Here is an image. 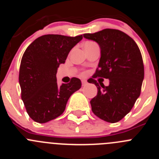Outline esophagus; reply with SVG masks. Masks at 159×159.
<instances>
[{
  "label": "esophagus",
  "mask_w": 159,
  "mask_h": 159,
  "mask_svg": "<svg viewBox=\"0 0 159 159\" xmlns=\"http://www.w3.org/2000/svg\"><path fill=\"white\" fill-rule=\"evenodd\" d=\"M87 84H88V82H87L86 80H82V84L84 85H84H86Z\"/></svg>",
  "instance_id": "obj_1"
}]
</instances>
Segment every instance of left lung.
<instances>
[{
  "instance_id": "1",
  "label": "left lung",
  "mask_w": 159,
  "mask_h": 159,
  "mask_svg": "<svg viewBox=\"0 0 159 159\" xmlns=\"http://www.w3.org/2000/svg\"><path fill=\"white\" fill-rule=\"evenodd\" d=\"M84 37L95 41L100 48V60L93 78L110 81L104 86L93 78L88 80L98 89L96 96L90 101L92 110L99 119L117 123L130 111L140 95L144 79L140 50L131 37L117 29L85 33Z\"/></svg>"
}]
</instances>
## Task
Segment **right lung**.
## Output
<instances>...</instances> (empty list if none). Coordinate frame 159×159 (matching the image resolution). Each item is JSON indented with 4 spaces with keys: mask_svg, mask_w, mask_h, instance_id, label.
<instances>
[{
    "mask_svg": "<svg viewBox=\"0 0 159 159\" xmlns=\"http://www.w3.org/2000/svg\"><path fill=\"white\" fill-rule=\"evenodd\" d=\"M83 36L48 34L38 37L27 48L20 62L19 84L29 117L44 123L62 115L71 95L81 88L80 79L58 86L57 72Z\"/></svg>",
    "mask_w": 159,
    "mask_h": 159,
    "instance_id": "right-lung-1",
    "label": "right lung"
}]
</instances>
